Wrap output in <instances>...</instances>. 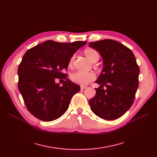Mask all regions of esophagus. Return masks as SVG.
<instances>
[{
	"label": "esophagus",
	"mask_w": 157,
	"mask_h": 157,
	"mask_svg": "<svg viewBox=\"0 0 157 157\" xmlns=\"http://www.w3.org/2000/svg\"><path fill=\"white\" fill-rule=\"evenodd\" d=\"M86 88V87L84 86H80V89H81V90H84V89H85Z\"/></svg>",
	"instance_id": "34e87169"
}]
</instances>
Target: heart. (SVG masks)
I'll return each mask as SVG.
<instances>
[{
	"instance_id": "obj_1",
	"label": "heart",
	"mask_w": 157,
	"mask_h": 157,
	"mask_svg": "<svg viewBox=\"0 0 157 157\" xmlns=\"http://www.w3.org/2000/svg\"><path fill=\"white\" fill-rule=\"evenodd\" d=\"M84 54L92 62H94L96 59L98 60L99 59L98 52L96 50L92 48H88L85 50ZM75 58V56H72L69 62V66L73 65ZM96 75L92 72H84V71H76V72L73 73L70 76V78L73 82L81 85V86H86V85L96 79Z\"/></svg>"
}]
</instances>
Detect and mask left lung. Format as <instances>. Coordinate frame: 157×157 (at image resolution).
I'll use <instances>...</instances> for the list:
<instances>
[{
  "instance_id": "1",
  "label": "left lung",
  "mask_w": 157,
  "mask_h": 157,
  "mask_svg": "<svg viewBox=\"0 0 157 157\" xmlns=\"http://www.w3.org/2000/svg\"><path fill=\"white\" fill-rule=\"evenodd\" d=\"M89 46L101 56L103 68L96 83V94L90 99L92 111L105 120L122 116L134 103L139 85L140 68L132 51L111 39L90 42ZM106 86L105 90L102 89Z\"/></svg>"
}]
</instances>
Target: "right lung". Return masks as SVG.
I'll use <instances>...</instances> for the list:
<instances>
[{"label":"right lung","instance_id":"1","mask_svg":"<svg viewBox=\"0 0 157 157\" xmlns=\"http://www.w3.org/2000/svg\"><path fill=\"white\" fill-rule=\"evenodd\" d=\"M85 41L71 43L46 40L28 50L17 69L18 89L27 109L33 116L52 121L67 110L71 98L80 87L67 78L69 60ZM66 80L62 87L56 79Z\"/></svg>","mask_w":157,"mask_h":157}]
</instances>
